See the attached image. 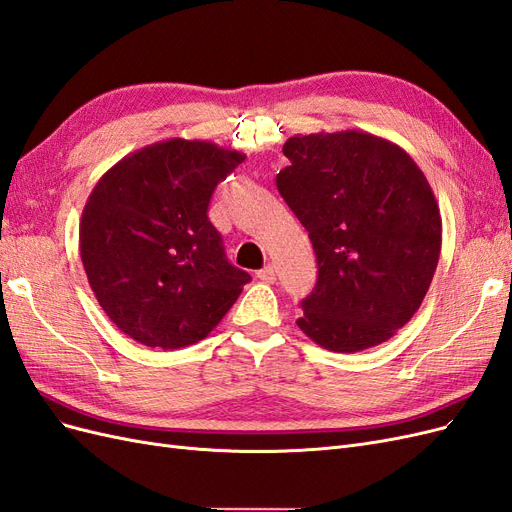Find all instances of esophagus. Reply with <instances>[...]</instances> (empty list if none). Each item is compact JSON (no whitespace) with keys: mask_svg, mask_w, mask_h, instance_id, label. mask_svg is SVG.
<instances>
[{"mask_svg":"<svg viewBox=\"0 0 512 512\" xmlns=\"http://www.w3.org/2000/svg\"><path fill=\"white\" fill-rule=\"evenodd\" d=\"M258 280H262V282H267V284H273L275 282V269L271 267V265H267V267H262L258 273Z\"/></svg>","mask_w":512,"mask_h":512,"instance_id":"esophagus-1","label":"esophagus"}]
</instances>
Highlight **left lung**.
Wrapping results in <instances>:
<instances>
[{
	"label": "left lung",
	"instance_id": "1",
	"mask_svg": "<svg viewBox=\"0 0 512 512\" xmlns=\"http://www.w3.org/2000/svg\"><path fill=\"white\" fill-rule=\"evenodd\" d=\"M275 183L309 232L318 282L299 329L331 352L391 339L421 307L442 247L423 170L399 145L359 132L290 136Z\"/></svg>",
	"mask_w": 512,
	"mask_h": 512
}]
</instances>
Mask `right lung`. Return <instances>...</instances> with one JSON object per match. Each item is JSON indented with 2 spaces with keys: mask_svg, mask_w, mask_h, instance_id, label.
Wrapping results in <instances>:
<instances>
[{
  "mask_svg": "<svg viewBox=\"0 0 512 512\" xmlns=\"http://www.w3.org/2000/svg\"><path fill=\"white\" fill-rule=\"evenodd\" d=\"M243 153L207 141L153 143L119 160L91 190L81 260L117 329L177 350L205 339L252 280L226 260L209 200Z\"/></svg>",
  "mask_w": 512,
  "mask_h": 512,
  "instance_id": "right-lung-1",
  "label": "right lung"
}]
</instances>
